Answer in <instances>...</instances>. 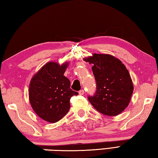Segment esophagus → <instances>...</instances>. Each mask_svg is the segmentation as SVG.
I'll use <instances>...</instances> for the list:
<instances>
[{"label":"esophagus","mask_w":158,"mask_h":158,"mask_svg":"<svg viewBox=\"0 0 158 158\" xmlns=\"http://www.w3.org/2000/svg\"><path fill=\"white\" fill-rule=\"evenodd\" d=\"M79 94L80 95H83L84 94V90H79Z\"/></svg>","instance_id":"34e87169"}]
</instances>
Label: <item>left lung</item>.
I'll use <instances>...</instances> for the list:
<instances>
[{"mask_svg": "<svg viewBox=\"0 0 158 158\" xmlns=\"http://www.w3.org/2000/svg\"><path fill=\"white\" fill-rule=\"evenodd\" d=\"M84 60L93 64L92 70L97 83L95 95L89 97L93 107L105 116L121 114L129 105L134 90L126 67L110 54L93 53Z\"/></svg>", "mask_w": 158, "mask_h": 158, "instance_id": "obj_1", "label": "left lung"}]
</instances>
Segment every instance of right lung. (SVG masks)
Returning <instances> with one entry per match:
<instances>
[{
    "instance_id": "add662e5",
    "label": "right lung",
    "mask_w": 158,
    "mask_h": 158,
    "mask_svg": "<svg viewBox=\"0 0 158 158\" xmlns=\"http://www.w3.org/2000/svg\"><path fill=\"white\" fill-rule=\"evenodd\" d=\"M69 63L60 65L48 62L35 74L29 84V101L33 111L42 120L56 123L68 113L69 100L78 93L70 89V81L64 76Z\"/></svg>"
}]
</instances>
